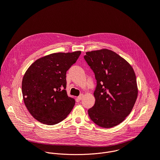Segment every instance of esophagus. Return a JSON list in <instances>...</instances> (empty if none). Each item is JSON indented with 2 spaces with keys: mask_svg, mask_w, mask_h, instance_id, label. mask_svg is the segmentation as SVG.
I'll return each instance as SVG.
<instances>
[{
  "mask_svg": "<svg viewBox=\"0 0 160 160\" xmlns=\"http://www.w3.org/2000/svg\"><path fill=\"white\" fill-rule=\"evenodd\" d=\"M83 95L82 94H81L80 96H79L78 98H77V99L78 100V101H80V100H82V98H83Z\"/></svg>",
  "mask_w": 160,
  "mask_h": 160,
  "instance_id": "34e87169",
  "label": "esophagus"
}]
</instances>
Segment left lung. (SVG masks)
<instances>
[{
	"mask_svg": "<svg viewBox=\"0 0 160 160\" xmlns=\"http://www.w3.org/2000/svg\"><path fill=\"white\" fill-rule=\"evenodd\" d=\"M84 59L97 80L96 102L88 110L96 125L111 128L121 123L132 111L138 94L132 66L116 52L107 49L87 52Z\"/></svg>",
	"mask_w": 160,
	"mask_h": 160,
	"instance_id": "8db88e82",
	"label": "left lung"
}]
</instances>
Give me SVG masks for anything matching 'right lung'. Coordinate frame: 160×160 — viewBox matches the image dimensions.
I'll return each instance as SVG.
<instances>
[{"label": "right lung", "mask_w": 160, "mask_h": 160, "mask_svg": "<svg viewBox=\"0 0 160 160\" xmlns=\"http://www.w3.org/2000/svg\"><path fill=\"white\" fill-rule=\"evenodd\" d=\"M81 51L58 52L42 57L32 63L22 80L24 103L39 122L57 124L69 115L75 101L68 97L66 74Z\"/></svg>", "instance_id": "obj_1"}]
</instances>
